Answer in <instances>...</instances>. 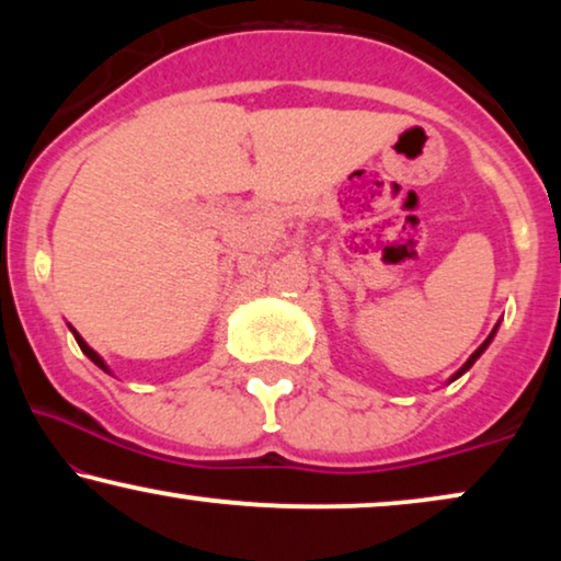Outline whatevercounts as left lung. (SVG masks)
Returning <instances> with one entry per match:
<instances>
[{
  "label": "left lung",
  "instance_id": "left-lung-1",
  "mask_svg": "<svg viewBox=\"0 0 561 561\" xmlns=\"http://www.w3.org/2000/svg\"><path fill=\"white\" fill-rule=\"evenodd\" d=\"M493 334H495V329H493ZM493 334H490V336H488V340H485V342H482L478 350H474V355H472L470 359H467V363L462 365V370H459V373H457V375H455V378H451V380H457V378H459V375H462L465 370H470V367H472V363H474V359H478V357L482 355V352H485V347H488V344H490V340H493Z\"/></svg>",
  "mask_w": 561,
  "mask_h": 561
}]
</instances>
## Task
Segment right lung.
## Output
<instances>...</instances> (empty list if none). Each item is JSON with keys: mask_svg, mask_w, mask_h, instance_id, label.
Instances as JSON below:
<instances>
[{"mask_svg": "<svg viewBox=\"0 0 561 561\" xmlns=\"http://www.w3.org/2000/svg\"><path fill=\"white\" fill-rule=\"evenodd\" d=\"M73 336H76V342H79V347H81V352H83V355H87V357H89V359H91V363H94V365H99V367H102V370H106L104 359H102V357H99V355H96V352H94V350H91V347H89V344H87V342H83L79 334H76V329H73Z\"/></svg>", "mask_w": 561, "mask_h": 561, "instance_id": "right-lung-1", "label": "right lung"}]
</instances>
